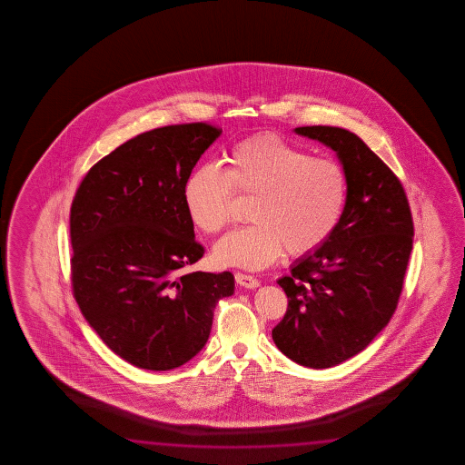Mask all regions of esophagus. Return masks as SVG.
<instances>
[{"instance_id":"1","label":"esophagus","mask_w":465,"mask_h":465,"mask_svg":"<svg viewBox=\"0 0 465 465\" xmlns=\"http://www.w3.org/2000/svg\"><path fill=\"white\" fill-rule=\"evenodd\" d=\"M234 278H236L237 284H241V286H244V288H251V290L257 288L260 284L257 278H253L252 275H247V273H242V272H237Z\"/></svg>"}]
</instances>
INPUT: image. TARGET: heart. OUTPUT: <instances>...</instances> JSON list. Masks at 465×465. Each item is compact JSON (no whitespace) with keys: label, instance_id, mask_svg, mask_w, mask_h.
Wrapping results in <instances>:
<instances>
[{"label":"heart","instance_id":"1","mask_svg":"<svg viewBox=\"0 0 465 465\" xmlns=\"http://www.w3.org/2000/svg\"><path fill=\"white\" fill-rule=\"evenodd\" d=\"M234 193L253 197L255 221L231 231L213 249L223 267L260 270L282 253L304 257L321 249L345 212L348 177L340 163L312 158L309 151L275 134L237 143L224 169L203 164L190 173L183 202L190 220L208 234L226 228Z\"/></svg>","mask_w":465,"mask_h":465}]
</instances>
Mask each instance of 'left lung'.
Segmentation results:
<instances>
[{
    "label": "left lung",
    "instance_id": "8db88e82",
    "mask_svg": "<svg viewBox=\"0 0 465 465\" xmlns=\"http://www.w3.org/2000/svg\"><path fill=\"white\" fill-rule=\"evenodd\" d=\"M296 134L337 151L348 177L339 228L278 280L288 309L272 331L301 366H337L370 345L397 309L413 242V220L399 177L356 134L339 126Z\"/></svg>",
    "mask_w": 465,
    "mask_h": 465
}]
</instances>
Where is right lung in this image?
<instances>
[{
	"mask_svg": "<svg viewBox=\"0 0 465 465\" xmlns=\"http://www.w3.org/2000/svg\"><path fill=\"white\" fill-rule=\"evenodd\" d=\"M220 126L154 128L97 161L70 212L71 290L89 325L136 368L167 371L205 347L231 272L183 273L203 257L183 185Z\"/></svg>",
	"mask_w": 465,
	"mask_h": 465,
	"instance_id": "obj_1",
	"label": "right lung"
}]
</instances>
